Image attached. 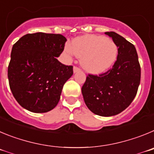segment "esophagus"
<instances>
[{"mask_svg": "<svg viewBox=\"0 0 154 154\" xmlns=\"http://www.w3.org/2000/svg\"><path fill=\"white\" fill-rule=\"evenodd\" d=\"M80 69L78 68V67H74V73H77V72L80 71Z\"/></svg>", "mask_w": 154, "mask_h": 154, "instance_id": "esophagus-1", "label": "esophagus"}]
</instances>
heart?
Masks as SVG:
<instances>
[{
	"instance_id": "heart-1",
	"label": "heart",
	"mask_w": 154,
	"mask_h": 154,
	"mask_svg": "<svg viewBox=\"0 0 154 154\" xmlns=\"http://www.w3.org/2000/svg\"><path fill=\"white\" fill-rule=\"evenodd\" d=\"M69 57L76 55L81 59V65L87 71L100 73L110 67L118 54V48L111 39L97 35L77 37L64 48Z\"/></svg>"
}]
</instances>
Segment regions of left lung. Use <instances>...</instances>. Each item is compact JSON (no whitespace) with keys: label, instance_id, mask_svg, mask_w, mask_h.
Returning a JSON list of instances; mask_svg holds the SVG:
<instances>
[{"label":"left lung","instance_id":"left-lung-1","mask_svg":"<svg viewBox=\"0 0 154 154\" xmlns=\"http://www.w3.org/2000/svg\"><path fill=\"white\" fill-rule=\"evenodd\" d=\"M105 34L118 48L117 60L104 74L87 76L81 91L91 112L111 117L124 111L134 100L140 83V66L134 44L117 33Z\"/></svg>","mask_w":154,"mask_h":154}]
</instances>
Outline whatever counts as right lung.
<instances>
[{"label":"right lung","instance_id":"obj_1","mask_svg":"<svg viewBox=\"0 0 154 154\" xmlns=\"http://www.w3.org/2000/svg\"><path fill=\"white\" fill-rule=\"evenodd\" d=\"M67 41L61 34H27L14 44L8 66L11 91L19 104L33 113L53 110L73 67L58 61Z\"/></svg>","mask_w":154,"mask_h":154}]
</instances>
